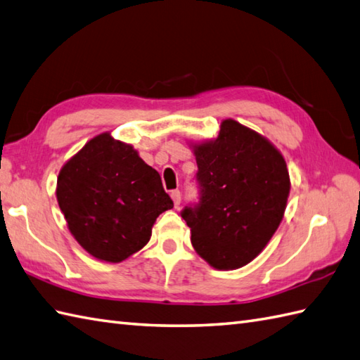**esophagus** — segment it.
<instances>
[{
  "label": "esophagus",
  "mask_w": 360,
  "mask_h": 360,
  "mask_svg": "<svg viewBox=\"0 0 360 360\" xmlns=\"http://www.w3.org/2000/svg\"><path fill=\"white\" fill-rule=\"evenodd\" d=\"M171 198H172V202H174V206H175V207H179V206H180V202H181V194H180V191H179V189H174V191H171Z\"/></svg>",
  "instance_id": "esophagus-1"
}]
</instances>
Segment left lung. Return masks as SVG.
I'll return each instance as SVG.
<instances>
[{
	"label": "left lung",
	"instance_id": "obj_1",
	"mask_svg": "<svg viewBox=\"0 0 360 360\" xmlns=\"http://www.w3.org/2000/svg\"><path fill=\"white\" fill-rule=\"evenodd\" d=\"M200 198L185 206L191 243L215 269H237L263 251L283 219L290 174L282 154L236 120L194 146Z\"/></svg>",
	"mask_w": 360,
	"mask_h": 360
}]
</instances>
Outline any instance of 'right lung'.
Returning a JSON list of instances; mask_svg holds the SVG:
<instances>
[{"label":"right lung","mask_w":360,"mask_h":360,"mask_svg":"<svg viewBox=\"0 0 360 360\" xmlns=\"http://www.w3.org/2000/svg\"><path fill=\"white\" fill-rule=\"evenodd\" d=\"M57 200L75 240L110 263L140 251L158 215L174 206L154 167L108 132L61 167Z\"/></svg>","instance_id":"add662e5"}]
</instances>
